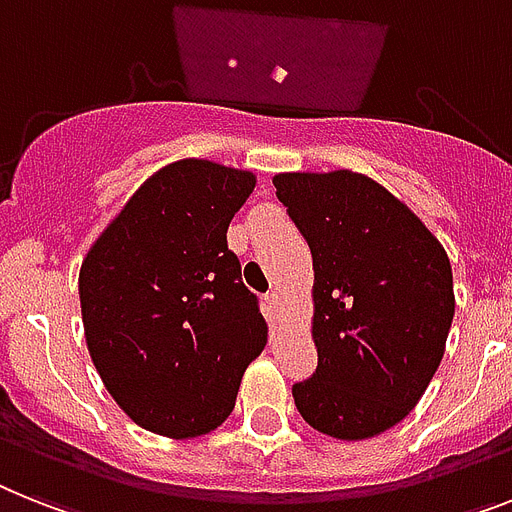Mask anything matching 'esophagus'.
Wrapping results in <instances>:
<instances>
[{"label":"esophagus","mask_w":512,"mask_h":512,"mask_svg":"<svg viewBox=\"0 0 512 512\" xmlns=\"http://www.w3.org/2000/svg\"><path fill=\"white\" fill-rule=\"evenodd\" d=\"M264 301H266V308H269V314H272V316H280L282 314V308H285V303H282V295L277 293V290L266 295Z\"/></svg>","instance_id":"obj_1"}]
</instances>
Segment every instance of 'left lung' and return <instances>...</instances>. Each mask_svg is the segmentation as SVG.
I'll return each mask as SVG.
<instances>
[{
  "mask_svg": "<svg viewBox=\"0 0 512 512\" xmlns=\"http://www.w3.org/2000/svg\"><path fill=\"white\" fill-rule=\"evenodd\" d=\"M314 259L319 366L295 408L327 437L358 442L400 424L432 382L455 314L453 266L390 190L350 170L274 175Z\"/></svg>",
  "mask_w": 512,
  "mask_h": 512,
  "instance_id": "obj_1",
  "label": "left lung"
}]
</instances>
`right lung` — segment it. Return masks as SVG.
<instances>
[{
    "instance_id": "obj_1",
    "label": "right lung",
    "mask_w": 512,
    "mask_h": 512,
    "mask_svg": "<svg viewBox=\"0 0 512 512\" xmlns=\"http://www.w3.org/2000/svg\"><path fill=\"white\" fill-rule=\"evenodd\" d=\"M256 175L180 159L146 180L80 264L86 345L107 392L135 424L201 437L235 408L266 345L227 227Z\"/></svg>"
}]
</instances>
